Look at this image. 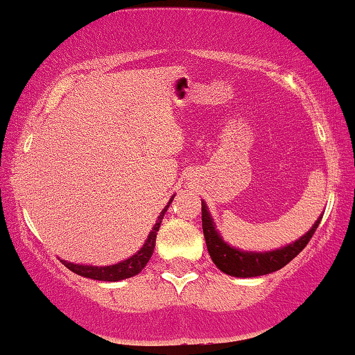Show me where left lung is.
Segmentation results:
<instances>
[{"label": "left lung", "instance_id": "1", "mask_svg": "<svg viewBox=\"0 0 355 355\" xmlns=\"http://www.w3.org/2000/svg\"><path fill=\"white\" fill-rule=\"evenodd\" d=\"M321 218L322 217H319L318 222L313 225V228L294 243H289L286 247L274 250V252L247 253L232 248L228 243L223 242V239L220 237L216 230V225L212 222L211 214L207 212V206L205 202H201L202 232H205L207 252L211 254L214 264H216L220 270L225 272V274L242 278L259 277L270 274V272L280 270L282 267L286 266L289 261H293L302 250L306 247V243L310 242L319 223H321Z\"/></svg>", "mask_w": 355, "mask_h": 355}]
</instances>
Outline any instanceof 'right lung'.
Listing matches in <instances>:
<instances>
[{
	"label": "right lung",
	"instance_id": "add662e5",
	"mask_svg": "<svg viewBox=\"0 0 355 355\" xmlns=\"http://www.w3.org/2000/svg\"><path fill=\"white\" fill-rule=\"evenodd\" d=\"M171 201H173V198L164 207V211L160 212V216H159V218H157L154 228H153V231L149 232L148 239H146V242H144V245L141 247V250H139L138 253L133 254L132 258L123 261V263H118L114 266H107V267L72 264V263H67V261H62V259H61V263L66 266L69 270L75 272L77 275L92 278V280H98V282H119V280H124V278H130L133 275L139 274L143 267L148 264L149 258L153 257V252H154V247H155L157 231H159V228H160L162 218H164L166 209L170 207Z\"/></svg>",
	"mask_w": 355,
	"mask_h": 355
}]
</instances>
